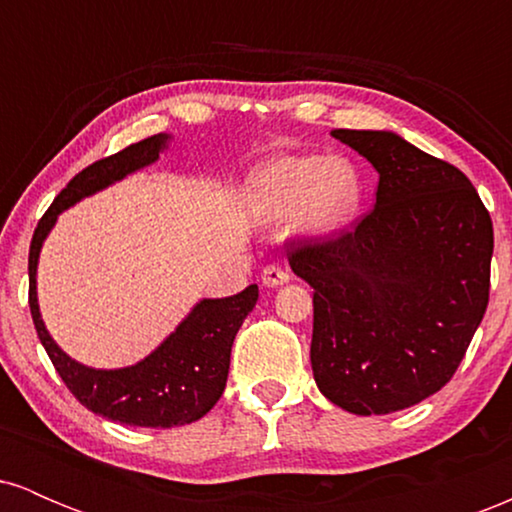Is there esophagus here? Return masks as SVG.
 Here are the masks:
<instances>
[{"mask_svg": "<svg viewBox=\"0 0 512 512\" xmlns=\"http://www.w3.org/2000/svg\"><path fill=\"white\" fill-rule=\"evenodd\" d=\"M291 274L286 272L284 267H279V264H269V267L262 269V284L267 286V289H276V286H284L289 284Z\"/></svg>", "mask_w": 512, "mask_h": 512, "instance_id": "1", "label": "esophagus"}]
</instances>
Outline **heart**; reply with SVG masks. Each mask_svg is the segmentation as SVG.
<instances>
[{
	"label": "heart",
	"mask_w": 512,
	"mask_h": 512,
	"mask_svg": "<svg viewBox=\"0 0 512 512\" xmlns=\"http://www.w3.org/2000/svg\"><path fill=\"white\" fill-rule=\"evenodd\" d=\"M252 214L276 226L298 219L308 238H332L356 219L363 182L342 156H281L252 178Z\"/></svg>",
	"instance_id": "1"
}]
</instances>
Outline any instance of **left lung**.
Listing matches in <instances>:
<instances>
[{
    "mask_svg": "<svg viewBox=\"0 0 512 512\" xmlns=\"http://www.w3.org/2000/svg\"><path fill=\"white\" fill-rule=\"evenodd\" d=\"M378 170L375 207L325 243L291 245L313 286L315 383L358 416L392 414L455 375L489 305L491 216L462 170L387 129H332Z\"/></svg>",
    "mask_w": 512,
    "mask_h": 512,
    "instance_id": "left-lung-1",
    "label": "left lung"
}]
</instances>
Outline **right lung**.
Masks as SVG:
<instances>
[{
	"instance_id": "right-lung-1",
	"label": "right lung",
	"mask_w": 512,
	"mask_h": 512,
	"mask_svg": "<svg viewBox=\"0 0 512 512\" xmlns=\"http://www.w3.org/2000/svg\"><path fill=\"white\" fill-rule=\"evenodd\" d=\"M168 142L170 134H154L81 170L38 221L28 252V303L33 325L64 385L93 414L117 424L142 428L192 424L219 402L231 366L233 339L260 296L257 284H250L236 296L202 298L185 315V320L134 366L91 368L64 354L50 337L40 315L35 276L40 250L57 223V216L84 197L96 195L127 175L156 163L158 156L168 149Z\"/></svg>"
}]
</instances>
